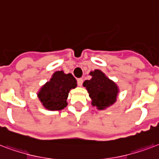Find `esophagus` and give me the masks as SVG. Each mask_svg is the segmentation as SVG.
Listing matches in <instances>:
<instances>
[{"label":"esophagus","mask_w":159,"mask_h":159,"mask_svg":"<svg viewBox=\"0 0 159 159\" xmlns=\"http://www.w3.org/2000/svg\"><path fill=\"white\" fill-rule=\"evenodd\" d=\"M83 82H84V80L82 78H79L78 80H77V83H78L79 86L82 85V84H83Z\"/></svg>","instance_id":"esophagus-1"}]
</instances>
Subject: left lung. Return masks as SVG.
Masks as SVG:
<instances>
[{"label":"left lung","mask_w":159,"mask_h":159,"mask_svg":"<svg viewBox=\"0 0 159 159\" xmlns=\"http://www.w3.org/2000/svg\"><path fill=\"white\" fill-rule=\"evenodd\" d=\"M89 75L92 78L84 81L83 85L88 90L92 105L98 109H104L114 104L119 93L116 84L99 70L91 71Z\"/></svg>","instance_id":"left-lung-1"}]
</instances>
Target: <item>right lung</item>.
Masks as SVG:
<instances>
[{"instance_id": "add662e5", "label": "right lung", "mask_w": 159, "mask_h": 159, "mask_svg": "<svg viewBox=\"0 0 159 159\" xmlns=\"http://www.w3.org/2000/svg\"><path fill=\"white\" fill-rule=\"evenodd\" d=\"M77 86V81L71 74L56 71L50 81L41 87L37 93L43 106L48 110H61L67 105L66 99L72 89Z\"/></svg>"}]
</instances>
